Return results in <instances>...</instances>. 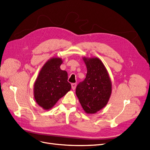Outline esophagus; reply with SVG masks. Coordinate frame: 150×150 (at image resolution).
Returning a JSON list of instances; mask_svg holds the SVG:
<instances>
[{
  "label": "esophagus",
  "instance_id": "obj_1",
  "mask_svg": "<svg viewBox=\"0 0 150 150\" xmlns=\"http://www.w3.org/2000/svg\"><path fill=\"white\" fill-rule=\"evenodd\" d=\"M71 85L72 90H75V88H76V83H71Z\"/></svg>",
  "mask_w": 150,
  "mask_h": 150
}]
</instances>
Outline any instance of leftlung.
Here are the masks:
<instances>
[{
  "label": "left lung",
  "mask_w": 150,
  "mask_h": 150,
  "mask_svg": "<svg viewBox=\"0 0 150 150\" xmlns=\"http://www.w3.org/2000/svg\"><path fill=\"white\" fill-rule=\"evenodd\" d=\"M87 68L86 78L76 88V95L85 111L94 114L107 104L111 94V81L101 61L83 58Z\"/></svg>",
  "instance_id": "obj_1"
}]
</instances>
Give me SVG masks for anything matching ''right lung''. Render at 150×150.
Listing matches in <instances>:
<instances>
[{
	"label": "right lung",
	"mask_w": 150,
	"mask_h": 150,
	"mask_svg": "<svg viewBox=\"0 0 150 150\" xmlns=\"http://www.w3.org/2000/svg\"><path fill=\"white\" fill-rule=\"evenodd\" d=\"M62 60L53 58L48 60L41 70L34 86L36 103L44 109L52 108L60 98L71 89L67 72L60 66Z\"/></svg>",
	"instance_id": "add662e5"
}]
</instances>
